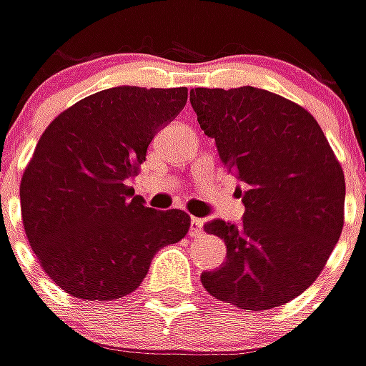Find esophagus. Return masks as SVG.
Masks as SVG:
<instances>
[{
    "label": "esophagus",
    "mask_w": 366,
    "mask_h": 366,
    "mask_svg": "<svg viewBox=\"0 0 366 366\" xmlns=\"http://www.w3.org/2000/svg\"><path fill=\"white\" fill-rule=\"evenodd\" d=\"M190 236L192 238H201L203 236V219H199V217L190 219Z\"/></svg>",
    "instance_id": "obj_1"
}]
</instances>
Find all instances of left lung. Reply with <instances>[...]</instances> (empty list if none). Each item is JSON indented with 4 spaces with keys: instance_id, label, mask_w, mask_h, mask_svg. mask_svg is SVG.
Here are the masks:
<instances>
[{
    "instance_id": "obj_1",
    "label": "left lung",
    "mask_w": 366,
    "mask_h": 366,
    "mask_svg": "<svg viewBox=\"0 0 366 366\" xmlns=\"http://www.w3.org/2000/svg\"><path fill=\"white\" fill-rule=\"evenodd\" d=\"M190 103L227 169L244 182L240 226L209 222L227 261L204 290L247 311L300 296L323 271L344 227V169L311 114L265 89H192Z\"/></svg>"
}]
</instances>
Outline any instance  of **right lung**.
Returning a JSON list of instances; mask_svg holds the SVG:
<instances>
[{"instance_id": "1", "label": "right lung", "mask_w": 366, "mask_h": 366, "mask_svg": "<svg viewBox=\"0 0 366 366\" xmlns=\"http://www.w3.org/2000/svg\"><path fill=\"white\" fill-rule=\"evenodd\" d=\"M186 99V86H116L80 99L41 134L22 174L20 211L39 265L66 294L128 296L155 252L188 234L184 211L144 207L128 186Z\"/></svg>"}]
</instances>
